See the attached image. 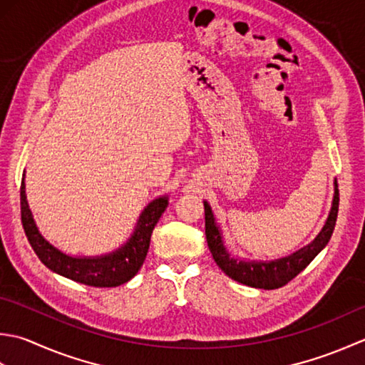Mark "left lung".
Instances as JSON below:
<instances>
[{"instance_id": "obj_1", "label": "left lung", "mask_w": 365, "mask_h": 365, "mask_svg": "<svg viewBox=\"0 0 365 365\" xmlns=\"http://www.w3.org/2000/svg\"><path fill=\"white\" fill-rule=\"evenodd\" d=\"M339 212V189L336 182V193H334V202L329 212V217L326 220V225L322 232L315 237V241L309 244L307 247L294 252L293 255L287 258L276 259V262L262 263V262H241V259L233 258L224 247L220 230L215 225L211 206L205 202V230L206 240L210 245L211 254L215 263L224 271L228 277L240 282V284L264 288V289H276L287 285L289 280H293L297 274L306 269L309 263L314 259L319 252L323 250L326 244L329 242L334 227H336Z\"/></svg>"}]
</instances>
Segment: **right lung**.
I'll return each instance as SVG.
<instances>
[{
	"mask_svg": "<svg viewBox=\"0 0 365 365\" xmlns=\"http://www.w3.org/2000/svg\"><path fill=\"white\" fill-rule=\"evenodd\" d=\"M167 197L154 200L153 203L145 207L141 212L135 233L132 235L129 242L123 245L120 250L110 255L96 257V258H76L59 252L50 242L43 240V236L37 230L31 211L25 195V181L21 180L20 185V211H21V225H24L25 235L31 244L36 255L48 269L68 277L73 282H80L89 287H118L130 280L143 264L153 230L158 224L160 215L167 210Z\"/></svg>",
	"mask_w": 365,
	"mask_h": 365,
	"instance_id": "add662e5",
	"label": "right lung"
}]
</instances>
